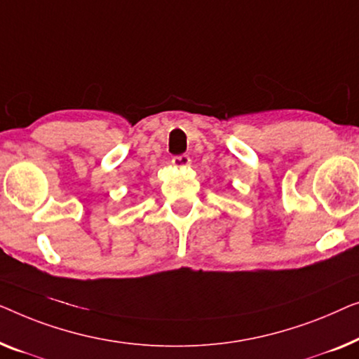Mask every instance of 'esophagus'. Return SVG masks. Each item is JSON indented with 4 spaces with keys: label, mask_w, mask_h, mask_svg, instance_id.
Segmentation results:
<instances>
[{
    "label": "esophagus",
    "mask_w": 359,
    "mask_h": 359,
    "mask_svg": "<svg viewBox=\"0 0 359 359\" xmlns=\"http://www.w3.org/2000/svg\"><path fill=\"white\" fill-rule=\"evenodd\" d=\"M172 165H174V168H187V165H190V158L187 154L174 156Z\"/></svg>",
    "instance_id": "34e87169"
}]
</instances>
